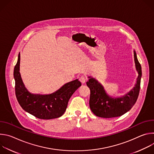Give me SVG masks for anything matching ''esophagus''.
Here are the masks:
<instances>
[{
  "label": "esophagus",
  "instance_id": "obj_1",
  "mask_svg": "<svg viewBox=\"0 0 154 154\" xmlns=\"http://www.w3.org/2000/svg\"><path fill=\"white\" fill-rule=\"evenodd\" d=\"M79 80H80V81L81 82V83H82V84H84V83H85L86 79V77H85L84 75H82L81 77H80Z\"/></svg>",
  "mask_w": 154,
  "mask_h": 154
}]
</instances>
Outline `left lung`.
Listing matches in <instances>:
<instances>
[{
	"label": "left lung",
	"mask_w": 154,
	"mask_h": 154,
	"mask_svg": "<svg viewBox=\"0 0 154 154\" xmlns=\"http://www.w3.org/2000/svg\"><path fill=\"white\" fill-rule=\"evenodd\" d=\"M134 60L138 77L133 90L122 98L109 97L105 92L102 86L95 79L89 77L86 82L90 90V107L92 112L97 116L103 118H111L121 116L129 111L138 99L141 78V66L136 52H134Z\"/></svg>",
	"instance_id": "1"
}]
</instances>
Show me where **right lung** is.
<instances>
[{
    "instance_id": "add662e5",
    "label": "right lung",
    "mask_w": 154,
    "mask_h": 154,
    "mask_svg": "<svg viewBox=\"0 0 154 154\" xmlns=\"http://www.w3.org/2000/svg\"><path fill=\"white\" fill-rule=\"evenodd\" d=\"M20 54L14 69L15 94L17 100L25 111L39 119H51L61 116L66 109L73 93L82 85L78 79L63 85L49 95H36L26 88L19 72Z\"/></svg>"
}]
</instances>
